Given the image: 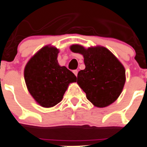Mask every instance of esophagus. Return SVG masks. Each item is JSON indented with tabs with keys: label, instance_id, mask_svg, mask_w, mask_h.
<instances>
[{
	"label": "esophagus",
	"instance_id": "obj_1",
	"mask_svg": "<svg viewBox=\"0 0 147 147\" xmlns=\"http://www.w3.org/2000/svg\"><path fill=\"white\" fill-rule=\"evenodd\" d=\"M73 73L75 74V76H78V71L77 70V69H75V70H73Z\"/></svg>",
	"mask_w": 147,
	"mask_h": 147
}]
</instances>
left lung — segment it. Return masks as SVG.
<instances>
[{
	"label": "left lung",
	"instance_id": "left-lung-1",
	"mask_svg": "<svg viewBox=\"0 0 147 147\" xmlns=\"http://www.w3.org/2000/svg\"><path fill=\"white\" fill-rule=\"evenodd\" d=\"M70 50L84 57L85 68L78 74V84L87 99L98 108L114 102L121 93L126 82V70L121 62L102 46L85 48L72 45Z\"/></svg>",
	"mask_w": 147,
	"mask_h": 147
}]
</instances>
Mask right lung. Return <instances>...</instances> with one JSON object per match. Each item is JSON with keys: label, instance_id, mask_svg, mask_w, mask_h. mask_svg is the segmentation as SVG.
Listing matches in <instances>:
<instances>
[{"label": "right lung", "instance_id": "obj_1", "mask_svg": "<svg viewBox=\"0 0 147 147\" xmlns=\"http://www.w3.org/2000/svg\"><path fill=\"white\" fill-rule=\"evenodd\" d=\"M59 49L47 45L31 57L24 68V79L28 92L44 108H52L63 98L70 83L77 78L58 63Z\"/></svg>", "mask_w": 147, "mask_h": 147}]
</instances>
